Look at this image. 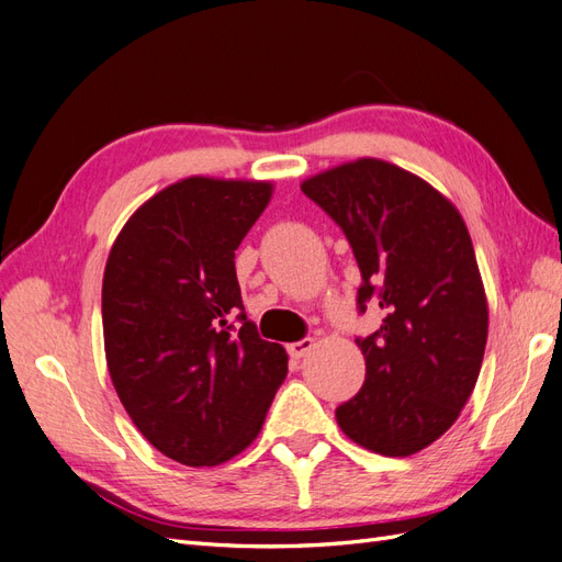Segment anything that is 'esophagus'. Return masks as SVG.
<instances>
[{"label":"esophagus","mask_w":562,"mask_h":562,"mask_svg":"<svg viewBox=\"0 0 562 562\" xmlns=\"http://www.w3.org/2000/svg\"><path fill=\"white\" fill-rule=\"evenodd\" d=\"M314 349V337H304L300 342L288 345V353L293 356V359H302V356H307Z\"/></svg>","instance_id":"34e87169"}]
</instances>
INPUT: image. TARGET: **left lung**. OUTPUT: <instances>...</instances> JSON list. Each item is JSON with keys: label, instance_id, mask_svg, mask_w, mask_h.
<instances>
[{"label": "left lung", "instance_id": "1", "mask_svg": "<svg viewBox=\"0 0 562 562\" xmlns=\"http://www.w3.org/2000/svg\"><path fill=\"white\" fill-rule=\"evenodd\" d=\"M302 192L347 236L359 312L384 314L356 337L366 382L335 411L339 429L378 454H415L452 427L483 363L487 300L469 229L429 182L382 159L335 166Z\"/></svg>", "mask_w": 562, "mask_h": 562}]
</instances>
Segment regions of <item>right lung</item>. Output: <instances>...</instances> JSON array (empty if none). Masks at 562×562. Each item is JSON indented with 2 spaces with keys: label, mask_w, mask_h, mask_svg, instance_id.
I'll list each match as a JSON object with an SVG mask.
<instances>
[{
  "label": "right lung",
  "mask_w": 562,
  "mask_h": 562,
  "mask_svg": "<svg viewBox=\"0 0 562 562\" xmlns=\"http://www.w3.org/2000/svg\"><path fill=\"white\" fill-rule=\"evenodd\" d=\"M274 187L184 178L145 201L103 277L105 359L138 431L184 467L246 450L285 380L288 353L246 318L234 250Z\"/></svg>",
  "instance_id": "add662e5"
}]
</instances>
